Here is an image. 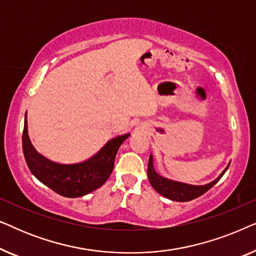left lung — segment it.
I'll use <instances>...</instances> for the list:
<instances>
[{"instance_id": "left-lung-1", "label": "left lung", "mask_w": 256, "mask_h": 256, "mask_svg": "<svg viewBox=\"0 0 256 256\" xmlns=\"http://www.w3.org/2000/svg\"><path fill=\"white\" fill-rule=\"evenodd\" d=\"M228 166L222 171V174L211 183L206 185H190L185 183H180V182H174L168 180L166 177L160 176L154 169L152 166V156L150 155L148 162V178L152 186L160 194L164 196L166 198H169L174 202H188L192 199L198 198L199 196L204 194L206 191H208L213 185L218 183L222 174L226 172Z\"/></svg>"}]
</instances>
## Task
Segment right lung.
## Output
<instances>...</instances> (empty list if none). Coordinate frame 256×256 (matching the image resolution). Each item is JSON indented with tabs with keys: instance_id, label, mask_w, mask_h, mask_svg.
Wrapping results in <instances>:
<instances>
[{
	"instance_id": "obj_1",
	"label": "right lung",
	"mask_w": 256,
	"mask_h": 256,
	"mask_svg": "<svg viewBox=\"0 0 256 256\" xmlns=\"http://www.w3.org/2000/svg\"><path fill=\"white\" fill-rule=\"evenodd\" d=\"M129 134L118 136L100 150L96 155L82 163L60 164L48 160L36 152L28 135L26 114L22 136L23 154L31 174L57 192L68 198L82 197L99 188L110 176L115 156Z\"/></svg>"
}]
</instances>
